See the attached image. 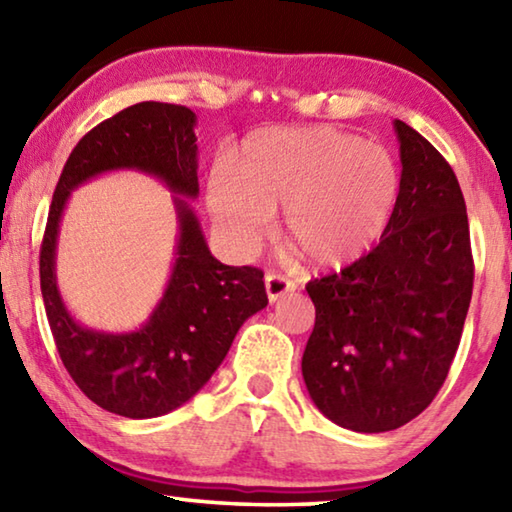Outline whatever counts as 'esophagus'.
Instances as JSON below:
<instances>
[{"instance_id": "esophagus-1", "label": "esophagus", "mask_w": 512, "mask_h": 512, "mask_svg": "<svg viewBox=\"0 0 512 512\" xmlns=\"http://www.w3.org/2000/svg\"><path fill=\"white\" fill-rule=\"evenodd\" d=\"M264 284H266V296H268V300H271V302L280 300V298L287 296V293L293 291V282H289L287 277L275 275V273H268L264 277Z\"/></svg>"}]
</instances>
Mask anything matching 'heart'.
Masks as SVG:
<instances>
[{
  "instance_id": "heart-1",
  "label": "heart",
  "mask_w": 512,
  "mask_h": 512,
  "mask_svg": "<svg viewBox=\"0 0 512 512\" xmlns=\"http://www.w3.org/2000/svg\"><path fill=\"white\" fill-rule=\"evenodd\" d=\"M400 198L391 153L329 126L262 128L207 180V212L232 250L255 255L282 207V239L314 271L357 262Z\"/></svg>"
}]
</instances>
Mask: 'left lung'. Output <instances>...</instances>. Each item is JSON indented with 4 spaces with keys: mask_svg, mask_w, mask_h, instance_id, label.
<instances>
[{
    "mask_svg": "<svg viewBox=\"0 0 512 512\" xmlns=\"http://www.w3.org/2000/svg\"><path fill=\"white\" fill-rule=\"evenodd\" d=\"M402 178L377 248L311 280L316 323L302 377L325 418L359 433L393 431L445 384L472 300L463 192L424 137L393 121Z\"/></svg>",
    "mask_w": 512,
    "mask_h": 512,
    "instance_id": "obj_1",
    "label": "left lung"
}]
</instances>
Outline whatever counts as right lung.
I'll return each instance as SVG.
<instances>
[{
    "mask_svg": "<svg viewBox=\"0 0 512 512\" xmlns=\"http://www.w3.org/2000/svg\"><path fill=\"white\" fill-rule=\"evenodd\" d=\"M194 126V112L173 103L142 101L117 112L74 146L51 198L40 250L51 334L76 386L101 409L124 418H158L192 400L221 366L239 327L268 305L264 273L221 264L185 201L198 196ZM110 170L146 172L177 194V259L168 289L150 320L133 333L81 326L64 307L55 280L57 230L68 196Z\"/></svg>",
    "mask_w": 512,
    "mask_h": 512,
    "instance_id": "add662e5",
    "label": "right lung"
}]
</instances>
